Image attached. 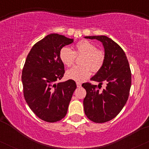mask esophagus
Wrapping results in <instances>:
<instances>
[{"mask_svg":"<svg viewBox=\"0 0 149 149\" xmlns=\"http://www.w3.org/2000/svg\"><path fill=\"white\" fill-rule=\"evenodd\" d=\"M76 85H77V87H78V88H80V87H81V83H78V82H77Z\"/></svg>","mask_w":149,"mask_h":149,"instance_id":"34e87169","label":"esophagus"}]
</instances>
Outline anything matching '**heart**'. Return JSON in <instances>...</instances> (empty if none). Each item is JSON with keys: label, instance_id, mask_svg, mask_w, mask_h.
Returning a JSON list of instances; mask_svg holds the SVG:
<instances>
[{"label": "heart", "instance_id": "b5f03b06", "mask_svg": "<svg viewBox=\"0 0 149 149\" xmlns=\"http://www.w3.org/2000/svg\"><path fill=\"white\" fill-rule=\"evenodd\" d=\"M76 57H82L80 66H74L68 70L66 76L69 79L77 82H83L91 74L98 72L105 61V54L102 49H97L96 45L87 40H81L74 46L73 51L69 47H64L59 51V58L66 66H72Z\"/></svg>", "mask_w": 149, "mask_h": 149}]
</instances>
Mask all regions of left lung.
I'll use <instances>...</instances> for the list:
<instances>
[{
	"label": "left lung",
	"instance_id": "8db88e82",
	"mask_svg": "<svg viewBox=\"0 0 149 149\" xmlns=\"http://www.w3.org/2000/svg\"><path fill=\"white\" fill-rule=\"evenodd\" d=\"M85 38L100 40L104 47V64L90 79L98 82L99 88L90 83L82 85L86 90L83 100L85 115L90 120L102 123L114 118L127 102L132 82L130 68L123 49L109 37ZM103 82L107 83V87L101 91L99 86Z\"/></svg>",
	"mask_w": 149,
	"mask_h": 149
}]
</instances>
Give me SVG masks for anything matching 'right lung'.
Here are the masks:
<instances>
[{"label":"right lung","mask_w":149,"mask_h":149,"mask_svg":"<svg viewBox=\"0 0 149 149\" xmlns=\"http://www.w3.org/2000/svg\"><path fill=\"white\" fill-rule=\"evenodd\" d=\"M73 39L49 34L32 47L22 70L24 96L39 118L54 123L64 118L76 88L74 80L56 83L65 73L59 51Z\"/></svg>","instance_id":"obj_1"}]
</instances>
